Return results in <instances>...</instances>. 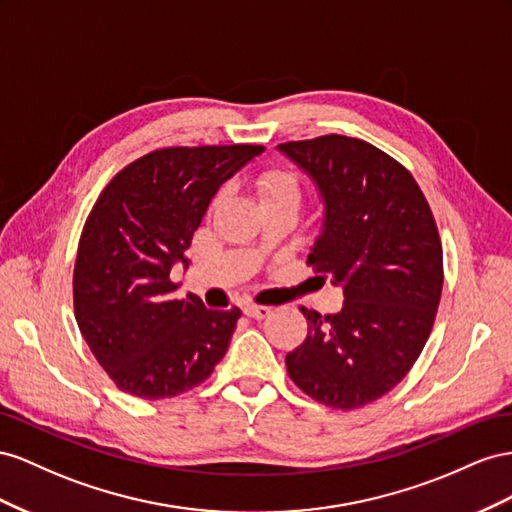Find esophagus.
<instances>
[{
	"instance_id": "obj_1",
	"label": "esophagus",
	"mask_w": 512,
	"mask_h": 512,
	"mask_svg": "<svg viewBox=\"0 0 512 512\" xmlns=\"http://www.w3.org/2000/svg\"><path fill=\"white\" fill-rule=\"evenodd\" d=\"M242 311L246 317H251V319H266L270 315V306H259L253 302H246L242 306Z\"/></svg>"
}]
</instances>
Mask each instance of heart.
I'll return each instance as SVG.
<instances>
[{"instance_id":"b5f03b06","label":"heart","mask_w":512,"mask_h":512,"mask_svg":"<svg viewBox=\"0 0 512 512\" xmlns=\"http://www.w3.org/2000/svg\"><path fill=\"white\" fill-rule=\"evenodd\" d=\"M253 188L259 199L264 201V206L279 201H291L300 206L302 201V184L298 175L287 169H266L257 173L253 178Z\"/></svg>"}]
</instances>
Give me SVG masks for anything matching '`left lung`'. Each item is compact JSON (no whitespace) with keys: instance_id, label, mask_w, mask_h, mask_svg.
<instances>
[{"instance_id":"left-lung-1","label":"left lung","mask_w":512,"mask_h":512,"mask_svg":"<svg viewBox=\"0 0 512 512\" xmlns=\"http://www.w3.org/2000/svg\"><path fill=\"white\" fill-rule=\"evenodd\" d=\"M324 201L309 264L343 289L334 315L300 309L309 334L285 358L317 403L356 410L397 386L425 347L444 285L442 242L420 186L375 145L343 135L281 143Z\"/></svg>"}]
</instances>
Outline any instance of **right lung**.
Segmentation results:
<instances>
[{"mask_svg":"<svg viewBox=\"0 0 512 512\" xmlns=\"http://www.w3.org/2000/svg\"><path fill=\"white\" fill-rule=\"evenodd\" d=\"M264 145L163 148L105 186L87 216L72 276L75 317L113 384L139 399L178 397L223 360L240 309L175 300L169 274L186 264L210 201Z\"/></svg>","mask_w":512,"mask_h":512,"instance_id":"right-lung-1","label":"right lung"}]
</instances>
